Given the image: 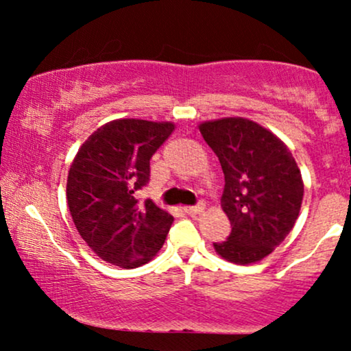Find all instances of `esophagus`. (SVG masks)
Masks as SVG:
<instances>
[{"label": "esophagus", "instance_id": "34e87169", "mask_svg": "<svg viewBox=\"0 0 351 351\" xmlns=\"http://www.w3.org/2000/svg\"><path fill=\"white\" fill-rule=\"evenodd\" d=\"M183 211L186 213V215H189V216L201 215V213L204 211V204L201 203V204H198V206H184V208H183Z\"/></svg>", "mask_w": 351, "mask_h": 351}]
</instances>
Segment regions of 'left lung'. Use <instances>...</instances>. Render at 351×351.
<instances>
[{"label":"left lung","instance_id":"left-lung-1","mask_svg":"<svg viewBox=\"0 0 351 351\" xmlns=\"http://www.w3.org/2000/svg\"><path fill=\"white\" fill-rule=\"evenodd\" d=\"M201 135L224 173L221 206L231 234L215 243L228 263L256 264L292 231L304 199V180L291 150L277 135L244 117L208 120Z\"/></svg>","mask_w":351,"mask_h":351}]
</instances>
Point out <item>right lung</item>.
Wrapping results in <instances>:
<instances>
[{
    "instance_id": "right-lung-1",
    "label": "right lung",
    "mask_w": 351,
    "mask_h": 351,
    "mask_svg": "<svg viewBox=\"0 0 351 351\" xmlns=\"http://www.w3.org/2000/svg\"><path fill=\"white\" fill-rule=\"evenodd\" d=\"M173 122L112 120L80 145L67 175V204L80 237L102 261L123 269L158 254L173 216L135 193L150 180V158Z\"/></svg>"
}]
</instances>
